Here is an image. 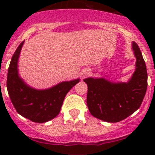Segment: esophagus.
<instances>
[{
  "instance_id": "34e87169",
  "label": "esophagus",
  "mask_w": 155,
  "mask_h": 155,
  "mask_svg": "<svg viewBox=\"0 0 155 155\" xmlns=\"http://www.w3.org/2000/svg\"><path fill=\"white\" fill-rule=\"evenodd\" d=\"M89 73H90V72H89V71H86V72H84V75H87V74H89Z\"/></svg>"
}]
</instances>
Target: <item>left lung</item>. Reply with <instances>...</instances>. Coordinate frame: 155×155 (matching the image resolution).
<instances>
[{
    "instance_id": "8db88e82",
    "label": "left lung",
    "mask_w": 155,
    "mask_h": 155,
    "mask_svg": "<svg viewBox=\"0 0 155 155\" xmlns=\"http://www.w3.org/2000/svg\"><path fill=\"white\" fill-rule=\"evenodd\" d=\"M133 50L136 58V71L128 82L114 83L104 79L87 78V104L93 117L108 122L126 119L138 109L147 89L145 61L138 44L133 41Z\"/></svg>"
}]
</instances>
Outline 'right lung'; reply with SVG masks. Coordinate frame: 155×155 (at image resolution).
I'll list each match as a JSON object with an SVG mask.
<instances>
[{
  "mask_svg": "<svg viewBox=\"0 0 155 155\" xmlns=\"http://www.w3.org/2000/svg\"><path fill=\"white\" fill-rule=\"evenodd\" d=\"M24 41L12 56L7 75V90L17 113L32 122L44 123L60 113L64 98L79 79L63 82L47 90H35L27 85L19 77L17 63Z\"/></svg>",
  "mask_w": 155,
  "mask_h": 155,
  "instance_id": "obj_1",
  "label": "right lung"
}]
</instances>
